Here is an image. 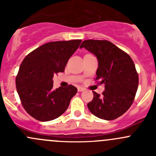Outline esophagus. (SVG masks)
Wrapping results in <instances>:
<instances>
[{
    "mask_svg": "<svg viewBox=\"0 0 156 156\" xmlns=\"http://www.w3.org/2000/svg\"><path fill=\"white\" fill-rule=\"evenodd\" d=\"M78 90L79 91V92H81V91L84 90V87H78Z\"/></svg>",
    "mask_w": 156,
    "mask_h": 156,
    "instance_id": "esophagus-1",
    "label": "esophagus"
}]
</instances>
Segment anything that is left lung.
Listing matches in <instances>:
<instances>
[{"instance_id":"1","label":"left lung","mask_w":156,"mask_h":156,"mask_svg":"<svg viewBox=\"0 0 156 156\" xmlns=\"http://www.w3.org/2000/svg\"><path fill=\"white\" fill-rule=\"evenodd\" d=\"M94 53L99 66L95 81L105 84L100 96L93 91L87 103L90 112L104 120H114L126 112L134 100L139 83L138 73L130 56L106 40H85L80 48Z\"/></svg>"}]
</instances>
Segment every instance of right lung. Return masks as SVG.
Returning <instances> with one entry per match:
<instances>
[{"mask_svg": "<svg viewBox=\"0 0 156 156\" xmlns=\"http://www.w3.org/2000/svg\"><path fill=\"white\" fill-rule=\"evenodd\" d=\"M81 40L44 44L25 57L16 78L17 93L23 108L34 119L48 122L59 117L69 107L77 88L72 84L53 89V77L63 72L69 58Z\"/></svg>", "mask_w": 156, "mask_h": 156, "instance_id": "1", "label": "right lung"}]
</instances>
